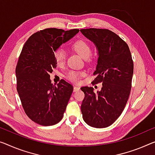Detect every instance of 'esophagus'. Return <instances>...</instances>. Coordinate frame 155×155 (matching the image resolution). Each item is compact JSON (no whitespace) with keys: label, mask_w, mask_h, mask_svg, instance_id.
<instances>
[{"label":"esophagus","mask_w":155,"mask_h":155,"mask_svg":"<svg viewBox=\"0 0 155 155\" xmlns=\"http://www.w3.org/2000/svg\"><path fill=\"white\" fill-rule=\"evenodd\" d=\"M80 90V87L77 86V85H74V92L78 91Z\"/></svg>","instance_id":"34e87169"}]
</instances>
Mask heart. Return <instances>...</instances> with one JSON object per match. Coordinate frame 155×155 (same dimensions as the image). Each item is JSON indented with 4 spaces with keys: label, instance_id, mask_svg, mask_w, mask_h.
I'll use <instances>...</instances> for the list:
<instances>
[{
    "label": "heart",
    "instance_id": "b5f03b06",
    "mask_svg": "<svg viewBox=\"0 0 155 155\" xmlns=\"http://www.w3.org/2000/svg\"><path fill=\"white\" fill-rule=\"evenodd\" d=\"M72 48L83 58L87 59L91 56L92 48L87 41L84 40H77L72 45ZM54 58L58 65L61 66L65 63L66 52L63 48H59L54 51ZM84 74V72L77 71H70L67 74V78L73 82H78L81 77Z\"/></svg>",
    "mask_w": 155,
    "mask_h": 155
}]
</instances>
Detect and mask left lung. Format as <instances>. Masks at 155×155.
Returning a JSON list of instances; mask_svg holds the SVG:
<instances>
[{"label": "left lung", "instance_id": "left-lung-1", "mask_svg": "<svg viewBox=\"0 0 155 155\" xmlns=\"http://www.w3.org/2000/svg\"><path fill=\"white\" fill-rule=\"evenodd\" d=\"M94 43L98 51L96 75L92 84L102 83L97 93L92 87L84 86L81 109L85 123L95 128L111 125L118 118L127 102L131 88L134 63L128 45L107 29L80 30Z\"/></svg>", "mask_w": 155, "mask_h": 155}]
</instances>
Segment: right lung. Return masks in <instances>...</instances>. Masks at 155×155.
<instances>
[{
	"label": "right lung",
	"instance_id": "1",
	"mask_svg": "<svg viewBox=\"0 0 155 155\" xmlns=\"http://www.w3.org/2000/svg\"><path fill=\"white\" fill-rule=\"evenodd\" d=\"M78 32L42 30L32 35L22 48L16 67L17 90L25 113L37 124L54 125L63 118L73 86L63 79L53 85L49 74L57 67L54 51Z\"/></svg>",
	"mask_w": 155,
	"mask_h": 155
}]
</instances>
